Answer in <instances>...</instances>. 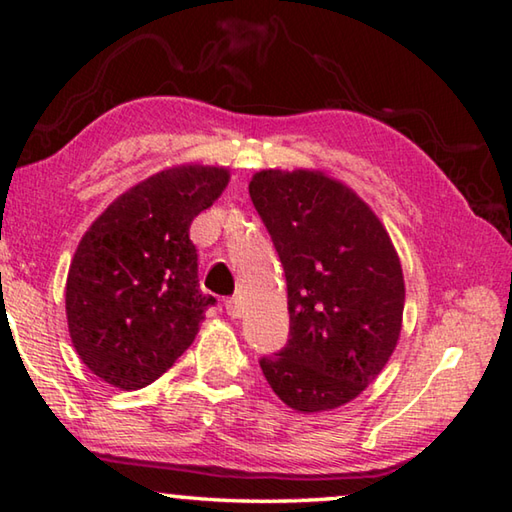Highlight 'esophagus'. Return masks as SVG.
Returning <instances> with one entry per match:
<instances>
[{"label":"esophagus","mask_w":512,"mask_h":512,"mask_svg":"<svg viewBox=\"0 0 512 512\" xmlns=\"http://www.w3.org/2000/svg\"><path fill=\"white\" fill-rule=\"evenodd\" d=\"M223 307H225V314H228L230 318H239L241 316V307H239V300L237 298L223 300Z\"/></svg>","instance_id":"esophagus-1"}]
</instances>
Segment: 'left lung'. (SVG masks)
<instances>
[{
    "label": "left lung",
    "mask_w": 512,
    "mask_h": 512,
    "mask_svg": "<svg viewBox=\"0 0 512 512\" xmlns=\"http://www.w3.org/2000/svg\"><path fill=\"white\" fill-rule=\"evenodd\" d=\"M287 277L289 341L259 359L300 413L354 400L391 359L404 314L400 257L377 214L323 171L266 169L248 185Z\"/></svg>",
    "instance_id": "8db88e82"
}]
</instances>
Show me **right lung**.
I'll return each instance as SVG.
<instances>
[{
	"instance_id": "obj_1",
	"label": "right lung",
	"mask_w": 512,
	"mask_h": 512,
	"mask_svg": "<svg viewBox=\"0 0 512 512\" xmlns=\"http://www.w3.org/2000/svg\"><path fill=\"white\" fill-rule=\"evenodd\" d=\"M228 180V169L203 164L153 173L83 235L67 275V327L81 361L106 384L149 386L194 343L216 300L198 289L189 225Z\"/></svg>"
}]
</instances>
